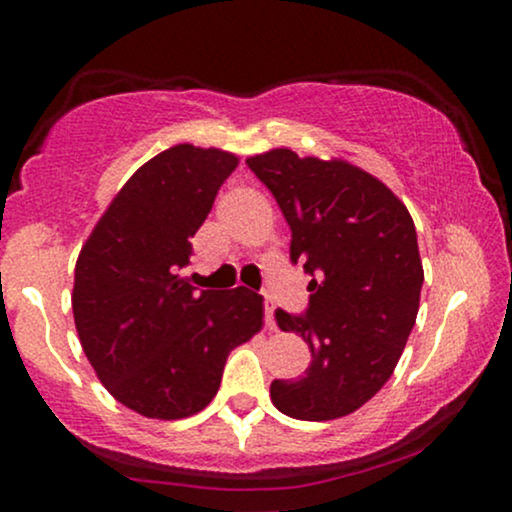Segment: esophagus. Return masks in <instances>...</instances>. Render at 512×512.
<instances>
[{
  "mask_svg": "<svg viewBox=\"0 0 512 512\" xmlns=\"http://www.w3.org/2000/svg\"><path fill=\"white\" fill-rule=\"evenodd\" d=\"M264 325L269 330H276V320H274V303L272 301H264Z\"/></svg>",
  "mask_w": 512,
  "mask_h": 512,
  "instance_id": "esophagus-1",
  "label": "esophagus"
}]
</instances>
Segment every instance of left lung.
I'll return each mask as SVG.
<instances>
[{
    "mask_svg": "<svg viewBox=\"0 0 512 512\" xmlns=\"http://www.w3.org/2000/svg\"><path fill=\"white\" fill-rule=\"evenodd\" d=\"M291 228V262L310 274L303 315L276 310L308 342L303 378L274 380V407L301 421L351 414L390 380L419 313L421 267L407 207L344 161L274 149L248 158Z\"/></svg>",
    "mask_w": 512,
    "mask_h": 512,
    "instance_id": "8db88e82",
    "label": "left lung"
}]
</instances>
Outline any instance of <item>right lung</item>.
I'll return each mask as SVG.
<instances>
[{
  "mask_svg": "<svg viewBox=\"0 0 512 512\" xmlns=\"http://www.w3.org/2000/svg\"><path fill=\"white\" fill-rule=\"evenodd\" d=\"M238 158L178 144L125 182L81 248L72 308L84 354L117 402L185 419L219 392L236 346L262 330V296L197 291L192 243Z\"/></svg>",
  "mask_w": 512,
  "mask_h": 512,
  "instance_id": "add662e5",
  "label": "right lung"
}]
</instances>
